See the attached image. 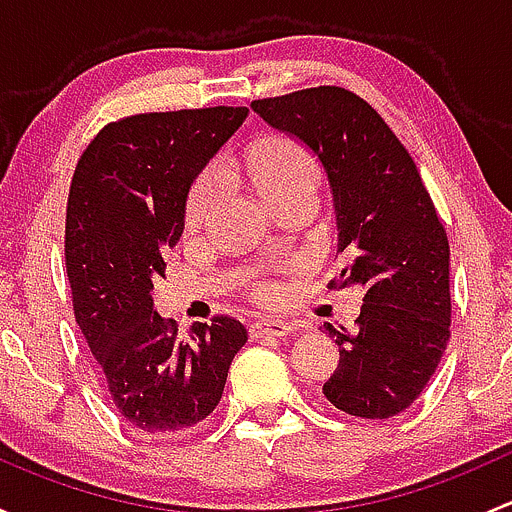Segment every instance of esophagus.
<instances>
[{"mask_svg":"<svg viewBox=\"0 0 512 512\" xmlns=\"http://www.w3.org/2000/svg\"><path fill=\"white\" fill-rule=\"evenodd\" d=\"M289 332H294V327L285 319H260V322L250 324V337H287Z\"/></svg>","mask_w":512,"mask_h":512,"instance_id":"esophagus-1","label":"esophagus"}]
</instances>
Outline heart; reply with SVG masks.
Segmentation results:
<instances>
[{"label": "heart", "instance_id": "heart-1", "mask_svg": "<svg viewBox=\"0 0 512 512\" xmlns=\"http://www.w3.org/2000/svg\"><path fill=\"white\" fill-rule=\"evenodd\" d=\"M247 163H250L252 183H255V188L260 190L267 200H275L297 188H307V185H314V188H317V158H314V153L309 151L304 143L294 141V138L289 136H272L260 141L250 151ZM220 180H223L220 165H208V168L195 178V183L190 185L188 200H185V223L195 225L203 220L205 210L210 208L215 193H218ZM280 292V282L275 280H262L257 282L255 289H252L255 299L262 304L277 302Z\"/></svg>", "mask_w": 512, "mask_h": 512}]
</instances>
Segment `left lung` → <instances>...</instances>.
<instances>
[{
  "label": "left lung",
  "mask_w": 512,
  "mask_h": 512,
  "mask_svg": "<svg viewBox=\"0 0 512 512\" xmlns=\"http://www.w3.org/2000/svg\"><path fill=\"white\" fill-rule=\"evenodd\" d=\"M250 106L322 160L344 255L327 287L364 289L354 332L327 324L339 366L324 396L349 416L401 414L426 389L451 339L448 235L414 158L376 108L342 86Z\"/></svg>",
  "instance_id": "8db88e82"
}]
</instances>
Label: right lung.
I'll return each mask as SVG.
<instances>
[{"instance_id":"obj_1","label":"right lung","mask_w":512,"mask_h":512,"mask_svg":"<svg viewBox=\"0 0 512 512\" xmlns=\"http://www.w3.org/2000/svg\"><path fill=\"white\" fill-rule=\"evenodd\" d=\"M245 118V106L118 118L91 138L71 178L64 252L74 317L108 399L141 436L188 431L213 414L247 342L227 314L178 337L151 299L183 235L190 183Z\"/></svg>"}]
</instances>
